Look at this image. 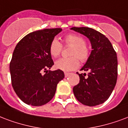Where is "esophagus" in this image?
<instances>
[{"label":"esophagus","instance_id":"esophagus-1","mask_svg":"<svg viewBox=\"0 0 128 128\" xmlns=\"http://www.w3.org/2000/svg\"><path fill=\"white\" fill-rule=\"evenodd\" d=\"M71 73H69V72H65L64 73V76H65V77H68L69 75Z\"/></svg>","mask_w":128,"mask_h":128}]
</instances>
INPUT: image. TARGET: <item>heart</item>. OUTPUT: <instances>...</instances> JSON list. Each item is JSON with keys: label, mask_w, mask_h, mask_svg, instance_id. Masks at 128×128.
<instances>
[{"label": "heart", "mask_w": 128, "mask_h": 128, "mask_svg": "<svg viewBox=\"0 0 128 128\" xmlns=\"http://www.w3.org/2000/svg\"><path fill=\"white\" fill-rule=\"evenodd\" d=\"M63 44L65 47H71L69 51L70 57L64 58L57 60L55 66L58 69L63 71H71L79 66V60L81 62H86L90 57V51L86 44L83 37L77 34H71L66 36L63 39ZM62 44L57 39L52 41L49 51L54 58H58L62 51Z\"/></svg>", "instance_id": "b5f03b06"}]
</instances>
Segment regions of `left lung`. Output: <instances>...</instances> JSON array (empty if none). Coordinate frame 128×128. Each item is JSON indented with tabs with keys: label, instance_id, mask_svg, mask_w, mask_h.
Segmentation results:
<instances>
[{
	"label": "left lung",
	"instance_id": "left-lung-1",
	"mask_svg": "<svg viewBox=\"0 0 128 128\" xmlns=\"http://www.w3.org/2000/svg\"><path fill=\"white\" fill-rule=\"evenodd\" d=\"M74 31L86 36L90 41L92 51L78 74L79 83L73 88L77 100L83 105L95 106L104 103L113 92L118 78L117 54L105 36L89 27H72Z\"/></svg>",
	"mask_w": 128,
	"mask_h": 128
}]
</instances>
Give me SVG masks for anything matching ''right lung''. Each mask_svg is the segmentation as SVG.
<instances>
[{"label": "right lung", "instance_id": "add662e5", "mask_svg": "<svg viewBox=\"0 0 128 128\" xmlns=\"http://www.w3.org/2000/svg\"><path fill=\"white\" fill-rule=\"evenodd\" d=\"M61 28L44 29L27 34L14 48L10 62L14 92L27 105L42 106L54 96L57 84L64 78L60 69L46 70L54 65L49 47ZM43 71L46 72L44 75Z\"/></svg>", "mask_w": 128, "mask_h": 128}]
</instances>
